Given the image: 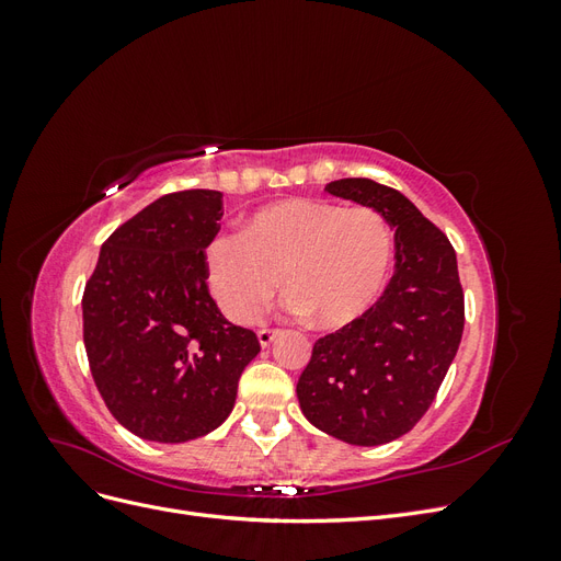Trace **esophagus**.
<instances>
[{"instance_id":"1","label":"esophagus","mask_w":561,"mask_h":561,"mask_svg":"<svg viewBox=\"0 0 561 561\" xmlns=\"http://www.w3.org/2000/svg\"><path fill=\"white\" fill-rule=\"evenodd\" d=\"M280 332L278 330H260L257 332V339H260V344H262V348H268L271 344L276 342V336H278Z\"/></svg>"}]
</instances>
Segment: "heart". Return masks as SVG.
Returning a JSON list of instances; mask_svg holds the SVG:
<instances>
[{"label": "heart", "mask_w": 561, "mask_h": 561, "mask_svg": "<svg viewBox=\"0 0 561 561\" xmlns=\"http://www.w3.org/2000/svg\"><path fill=\"white\" fill-rule=\"evenodd\" d=\"M393 260L383 215L367 206L339 208L322 198H283L254 210L241 233H217L203 250V274L217 307L252 325L280 285L285 307L339 330L379 299Z\"/></svg>", "instance_id": "heart-1"}]
</instances>
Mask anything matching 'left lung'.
Returning <instances> with one entry per match:
<instances>
[{
  "label": "left lung",
  "mask_w": 561,
  "mask_h": 561,
  "mask_svg": "<svg viewBox=\"0 0 561 561\" xmlns=\"http://www.w3.org/2000/svg\"><path fill=\"white\" fill-rule=\"evenodd\" d=\"M325 192L383 215L396 229V274L363 318L313 344L297 398L318 431L377 447L410 433L428 412L461 344L466 311L456 252L398 190L346 178Z\"/></svg>",
  "instance_id": "obj_1"
}]
</instances>
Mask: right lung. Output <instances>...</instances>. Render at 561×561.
<instances>
[{
  "mask_svg": "<svg viewBox=\"0 0 561 561\" xmlns=\"http://www.w3.org/2000/svg\"><path fill=\"white\" fill-rule=\"evenodd\" d=\"M222 194H165L100 248L83 290V346L112 416L151 443H190L233 410L257 334L231 325L203 274Z\"/></svg>",
  "mask_w": 561,
  "mask_h": 561,
  "instance_id": "add662e5",
  "label": "right lung"
}]
</instances>
